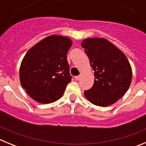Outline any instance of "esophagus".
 <instances>
[{
  "mask_svg": "<svg viewBox=\"0 0 146 146\" xmlns=\"http://www.w3.org/2000/svg\"><path fill=\"white\" fill-rule=\"evenodd\" d=\"M80 78V76H75V77H74L75 80H79Z\"/></svg>",
  "mask_w": 146,
  "mask_h": 146,
  "instance_id": "esophagus-1",
  "label": "esophagus"
}]
</instances>
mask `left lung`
I'll return each mask as SVG.
<instances>
[{"label": "left lung", "instance_id": "1", "mask_svg": "<svg viewBox=\"0 0 146 146\" xmlns=\"http://www.w3.org/2000/svg\"><path fill=\"white\" fill-rule=\"evenodd\" d=\"M94 71V86L84 91L92 104L107 107L116 102L127 91L132 72L126 55L108 40L90 38L81 44Z\"/></svg>", "mask_w": 146, "mask_h": 146}]
</instances>
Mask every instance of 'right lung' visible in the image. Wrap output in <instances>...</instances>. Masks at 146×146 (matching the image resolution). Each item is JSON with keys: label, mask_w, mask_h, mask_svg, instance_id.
Wrapping results in <instances>:
<instances>
[{"label": "right lung", "mask_w": 146, "mask_h": 146, "mask_svg": "<svg viewBox=\"0 0 146 146\" xmlns=\"http://www.w3.org/2000/svg\"><path fill=\"white\" fill-rule=\"evenodd\" d=\"M72 44L69 38L52 35L35 44L23 58L20 83L37 102L52 103L63 96L72 80L66 60Z\"/></svg>", "instance_id": "1"}]
</instances>
